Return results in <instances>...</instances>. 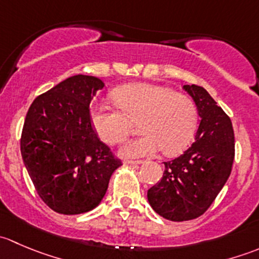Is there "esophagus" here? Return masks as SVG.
<instances>
[{
	"instance_id": "esophagus-1",
	"label": "esophagus",
	"mask_w": 259,
	"mask_h": 259,
	"mask_svg": "<svg viewBox=\"0 0 259 259\" xmlns=\"http://www.w3.org/2000/svg\"><path fill=\"white\" fill-rule=\"evenodd\" d=\"M142 163V160H129V159H125L124 160V164H126V165H139Z\"/></svg>"
}]
</instances>
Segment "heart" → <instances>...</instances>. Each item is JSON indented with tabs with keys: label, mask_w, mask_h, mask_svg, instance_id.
<instances>
[{
	"label": "heart",
	"mask_w": 259,
	"mask_h": 259,
	"mask_svg": "<svg viewBox=\"0 0 259 259\" xmlns=\"http://www.w3.org/2000/svg\"><path fill=\"white\" fill-rule=\"evenodd\" d=\"M111 96L119 110L108 105L91 109V124L100 139L106 144H119L138 122L144 134L122 145L121 155L140 158L160 149L165 155H174L194 137L198 110L189 96L176 94L166 86L143 82L119 86Z\"/></svg>",
	"instance_id": "1"
}]
</instances>
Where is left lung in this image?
I'll list each match as a JSON object with an SVG mask.
<instances>
[{
	"label": "left lung",
	"mask_w": 259,
	"mask_h": 259,
	"mask_svg": "<svg viewBox=\"0 0 259 259\" xmlns=\"http://www.w3.org/2000/svg\"><path fill=\"white\" fill-rule=\"evenodd\" d=\"M183 89L200 116L194 142L178 158L164 161L163 178L148 190L151 208L173 222L202 215L228 180L234 160V132L228 115L202 86Z\"/></svg>",
	"instance_id": "8db88e82"
}]
</instances>
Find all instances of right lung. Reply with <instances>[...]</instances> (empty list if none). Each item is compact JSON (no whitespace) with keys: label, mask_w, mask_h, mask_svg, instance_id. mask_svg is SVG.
Instances as JSON below:
<instances>
[{"label":"right lung","mask_w":259,"mask_h":259,"mask_svg":"<svg viewBox=\"0 0 259 259\" xmlns=\"http://www.w3.org/2000/svg\"><path fill=\"white\" fill-rule=\"evenodd\" d=\"M104 82L75 75L33 100L21 135V155L41 199L60 214L100 204L121 160L91 125L90 106Z\"/></svg>","instance_id":"obj_1"}]
</instances>
